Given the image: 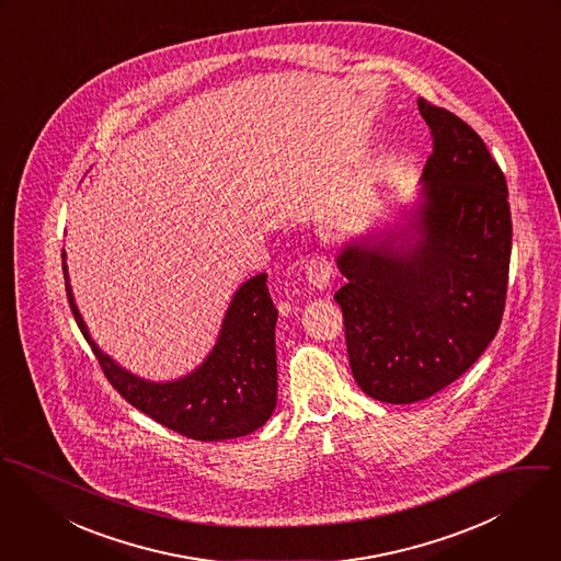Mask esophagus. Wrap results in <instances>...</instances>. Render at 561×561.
I'll return each mask as SVG.
<instances>
[{
	"label": "esophagus",
	"instance_id": "34e87169",
	"mask_svg": "<svg viewBox=\"0 0 561 561\" xmlns=\"http://www.w3.org/2000/svg\"><path fill=\"white\" fill-rule=\"evenodd\" d=\"M306 275H308V282H310L313 288L324 290V288L329 286V282H331L333 266H331V262L327 260V255L313 253L310 260L306 262Z\"/></svg>",
	"mask_w": 561,
	"mask_h": 561
}]
</instances>
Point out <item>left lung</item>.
<instances>
[{"instance_id":"8db88e82","label":"left lung","mask_w":561,"mask_h":561,"mask_svg":"<svg viewBox=\"0 0 561 561\" xmlns=\"http://www.w3.org/2000/svg\"><path fill=\"white\" fill-rule=\"evenodd\" d=\"M431 126L415 245L359 239L337 255L335 293L348 364L374 400H426L467 373L497 335L507 295L512 217L505 176L456 114L417 101Z\"/></svg>"}]
</instances>
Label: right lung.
Instances as JSON below:
<instances>
[{"label":"right lung","mask_w":561,"mask_h":561,"mask_svg":"<svg viewBox=\"0 0 561 561\" xmlns=\"http://www.w3.org/2000/svg\"><path fill=\"white\" fill-rule=\"evenodd\" d=\"M62 268L70 311L105 378L128 404L195 440L250 435L273 415L277 404V308L266 286V273L251 277L237 290L213 353L195 373L174 382H150L123 370L90 340L72 301L66 264Z\"/></svg>","instance_id":"add662e5"}]
</instances>
